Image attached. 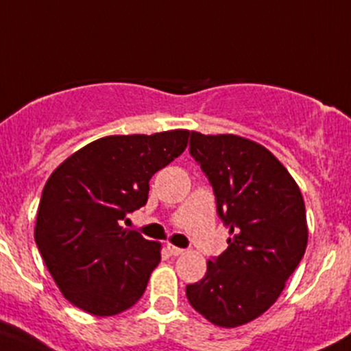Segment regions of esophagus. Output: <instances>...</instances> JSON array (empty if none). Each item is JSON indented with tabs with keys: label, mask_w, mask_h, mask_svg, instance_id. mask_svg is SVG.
<instances>
[{
	"label": "esophagus",
	"mask_w": 351,
	"mask_h": 351,
	"mask_svg": "<svg viewBox=\"0 0 351 351\" xmlns=\"http://www.w3.org/2000/svg\"><path fill=\"white\" fill-rule=\"evenodd\" d=\"M166 250H168L169 254H171V255H175V257H176V255H182L183 252H185V250H183V248H180V247H175V245H171V243H168V245H166Z\"/></svg>",
	"instance_id": "esophagus-1"
}]
</instances>
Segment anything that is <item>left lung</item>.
Instances as JSON below:
<instances>
[{
	"label": "left lung",
	"instance_id": "8db88e82",
	"mask_svg": "<svg viewBox=\"0 0 351 351\" xmlns=\"http://www.w3.org/2000/svg\"><path fill=\"white\" fill-rule=\"evenodd\" d=\"M190 154L213 185L230 238L186 298L214 326L238 328L278 300L300 264L308 240L304 197L276 156L250 138L192 132Z\"/></svg>",
	"mask_w": 351,
	"mask_h": 351
}]
</instances>
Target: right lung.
<instances>
[{
  "label": "right lung",
  "mask_w": 351,
  "mask_h": 351,
  "mask_svg": "<svg viewBox=\"0 0 351 351\" xmlns=\"http://www.w3.org/2000/svg\"><path fill=\"white\" fill-rule=\"evenodd\" d=\"M189 130L108 135L64 159L37 209V248L63 297L108 317L134 307L161 262V243L120 224L145 206L149 180L178 158Z\"/></svg>",
  "instance_id": "right-lung-1"
}]
</instances>
